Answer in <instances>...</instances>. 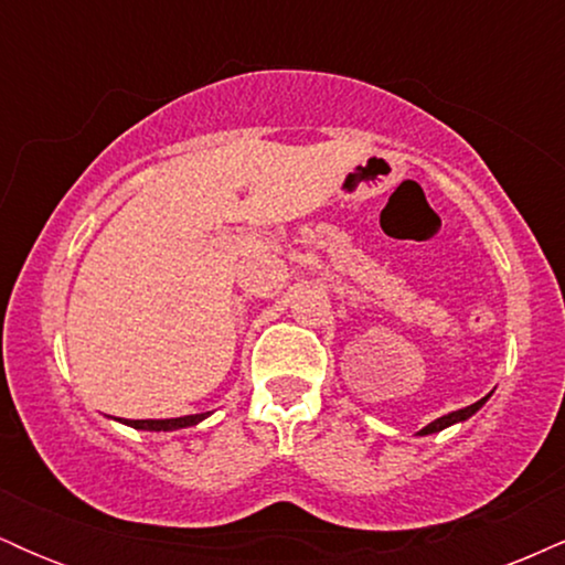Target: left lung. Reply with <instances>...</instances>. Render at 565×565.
Masks as SVG:
<instances>
[{
	"label": "left lung",
	"instance_id": "obj_1",
	"mask_svg": "<svg viewBox=\"0 0 565 565\" xmlns=\"http://www.w3.org/2000/svg\"><path fill=\"white\" fill-rule=\"evenodd\" d=\"M489 395H483V398L476 401V404H470V406H465V408H457V412H451V414H444V417H438L436 423H430L427 427H423V430H419L417 436H430V433H440V430H444V427H449V425L465 423V419H470L472 414H476L478 408H481L486 401H489Z\"/></svg>",
	"mask_w": 565,
	"mask_h": 565
}]
</instances>
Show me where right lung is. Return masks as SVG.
<instances>
[{
    "instance_id": "1",
    "label": "right lung",
    "mask_w": 565,
    "mask_h": 565,
    "mask_svg": "<svg viewBox=\"0 0 565 565\" xmlns=\"http://www.w3.org/2000/svg\"><path fill=\"white\" fill-rule=\"evenodd\" d=\"M210 417V412L204 414H188V417H174V419H125V425L135 427V430H153V433H170L180 430V427H193L201 419Z\"/></svg>"
}]
</instances>
